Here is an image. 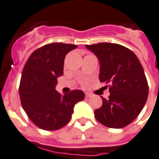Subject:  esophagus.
Wrapping results in <instances>:
<instances>
[{
	"mask_svg": "<svg viewBox=\"0 0 159 159\" xmlns=\"http://www.w3.org/2000/svg\"><path fill=\"white\" fill-rule=\"evenodd\" d=\"M86 98L91 97V94H89V93H86Z\"/></svg>",
	"mask_w": 159,
	"mask_h": 159,
	"instance_id": "1",
	"label": "esophagus"
}]
</instances>
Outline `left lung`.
I'll use <instances>...</instances> for the list:
<instances>
[{
	"label": "left lung",
	"instance_id": "left-lung-1",
	"mask_svg": "<svg viewBox=\"0 0 159 159\" xmlns=\"http://www.w3.org/2000/svg\"><path fill=\"white\" fill-rule=\"evenodd\" d=\"M98 58L100 82L110 84L109 99L94 113L98 122L110 128H122L133 122L147 101L149 86L137 56L114 43L86 45Z\"/></svg>",
	"mask_w": 159,
	"mask_h": 159
}]
</instances>
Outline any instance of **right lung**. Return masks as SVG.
Masks as SVG:
<instances>
[{
	"mask_svg": "<svg viewBox=\"0 0 159 159\" xmlns=\"http://www.w3.org/2000/svg\"><path fill=\"white\" fill-rule=\"evenodd\" d=\"M77 45L50 43L32 53L26 62L19 85L23 109L39 128L55 131L67 125L77 103L85 98L82 91L61 95L55 90L57 78L64 74V62Z\"/></svg>",
	"mask_w": 159,
	"mask_h": 159,
	"instance_id": "1",
	"label": "right lung"
}]
</instances>
